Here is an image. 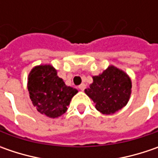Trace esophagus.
Listing matches in <instances>:
<instances>
[{"label": "esophagus", "instance_id": "esophagus-1", "mask_svg": "<svg viewBox=\"0 0 158 158\" xmlns=\"http://www.w3.org/2000/svg\"><path fill=\"white\" fill-rule=\"evenodd\" d=\"M78 88L80 89L81 90H84L85 88H86V85H85L84 83H82V84H80V85H79V87H78Z\"/></svg>", "mask_w": 158, "mask_h": 158}]
</instances>
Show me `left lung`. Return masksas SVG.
<instances>
[{
	"label": "left lung",
	"instance_id": "1",
	"mask_svg": "<svg viewBox=\"0 0 158 158\" xmlns=\"http://www.w3.org/2000/svg\"><path fill=\"white\" fill-rule=\"evenodd\" d=\"M130 78L123 71L111 66L99 76H93V82L85 93L103 114L114 113L123 108L131 94Z\"/></svg>",
	"mask_w": 158,
	"mask_h": 158
}]
</instances>
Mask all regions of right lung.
Returning a JSON list of instances; mask_svg holds the SVG:
<instances>
[{
	"mask_svg": "<svg viewBox=\"0 0 158 158\" xmlns=\"http://www.w3.org/2000/svg\"><path fill=\"white\" fill-rule=\"evenodd\" d=\"M28 90L34 106L50 118H57L67 112L77 89L67 86L50 65L38 66L31 71Z\"/></svg>",
	"mask_w": 158,
	"mask_h": 158,
	"instance_id": "obj_1",
	"label": "right lung"
}]
</instances>
